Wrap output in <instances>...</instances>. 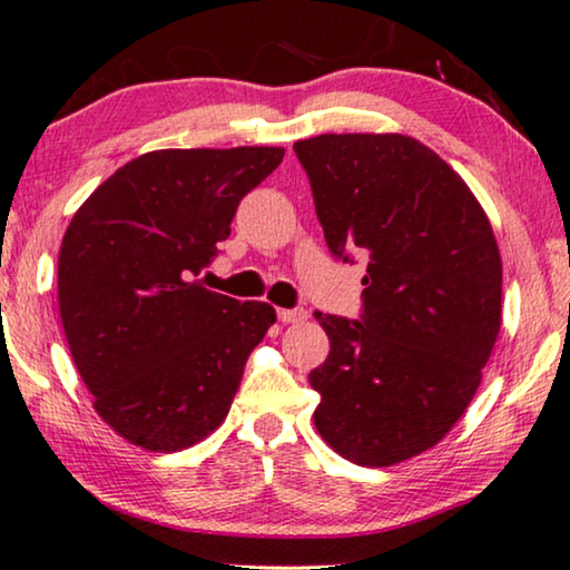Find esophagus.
Here are the masks:
<instances>
[{
	"instance_id": "1",
	"label": "esophagus",
	"mask_w": 570,
	"mask_h": 570,
	"mask_svg": "<svg viewBox=\"0 0 570 570\" xmlns=\"http://www.w3.org/2000/svg\"><path fill=\"white\" fill-rule=\"evenodd\" d=\"M277 318L283 321V324H301V321L308 318V311H303V308H279L277 311Z\"/></svg>"
}]
</instances>
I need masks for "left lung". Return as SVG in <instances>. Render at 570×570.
I'll list each match as a JSON object with an SVG mask.
<instances>
[{"mask_svg": "<svg viewBox=\"0 0 570 570\" xmlns=\"http://www.w3.org/2000/svg\"><path fill=\"white\" fill-rule=\"evenodd\" d=\"M334 257H367L362 316L316 313L328 357L308 381L318 434L357 465L434 448L481 385L501 328V254L448 161L401 134L295 141Z\"/></svg>", "mask_w": 570, "mask_h": 570, "instance_id": "1", "label": "left lung"}]
</instances>
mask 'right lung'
<instances>
[{
    "instance_id": "obj_1",
    "label": "right lung",
    "mask_w": 570,
    "mask_h": 570,
    "mask_svg": "<svg viewBox=\"0 0 570 570\" xmlns=\"http://www.w3.org/2000/svg\"><path fill=\"white\" fill-rule=\"evenodd\" d=\"M279 146L161 148L128 161L73 213L59 252L66 342L95 411L151 452L216 432L275 308L203 287L238 203Z\"/></svg>"
}]
</instances>
